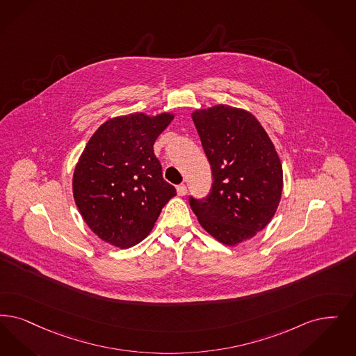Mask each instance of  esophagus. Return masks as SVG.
<instances>
[{
  "label": "esophagus",
  "instance_id": "esophagus-1",
  "mask_svg": "<svg viewBox=\"0 0 356 356\" xmlns=\"http://www.w3.org/2000/svg\"><path fill=\"white\" fill-rule=\"evenodd\" d=\"M176 191H177V195H179V196H185V195H186V185H177V186H176Z\"/></svg>",
  "mask_w": 356,
  "mask_h": 356
}]
</instances>
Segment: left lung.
I'll use <instances>...</instances> for the list:
<instances>
[{"label":"left lung","mask_w":356,"mask_h":356,"mask_svg":"<svg viewBox=\"0 0 356 356\" xmlns=\"http://www.w3.org/2000/svg\"><path fill=\"white\" fill-rule=\"evenodd\" d=\"M212 168L204 199L189 197L201 227L234 246L256 236L275 213L284 186L282 164L266 131L250 113L227 104L192 114Z\"/></svg>","instance_id":"left-lung-1"}]
</instances>
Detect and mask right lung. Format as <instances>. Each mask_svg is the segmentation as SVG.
Instances as JSON below:
<instances>
[{
  "label": "right lung",
  "mask_w": 356,
  "mask_h": 356,
  "mask_svg": "<svg viewBox=\"0 0 356 356\" xmlns=\"http://www.w3.org/2000/svg\"><path fill=\"white\" fill-rule=\"evenodd\" d=\"M173 115L131 114L103 123L86 144L72 177L75 204L103 241L127 249L152 230L176 195L154 154Z\"/></svg>",
  "instance_id": "add662e5"
}]
</instances>
